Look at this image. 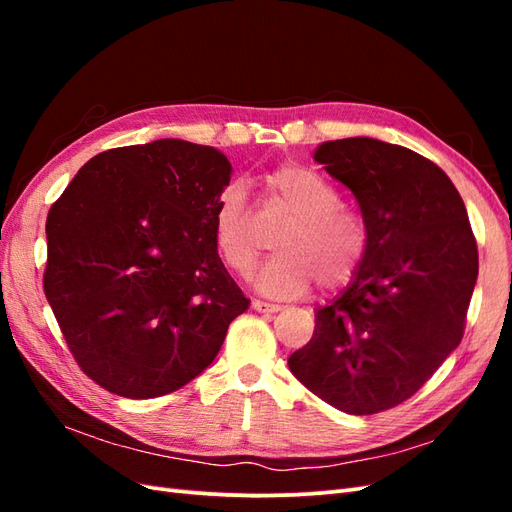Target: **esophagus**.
I'll use <instances>...</instances> for the list:
<instances>
[{"instance_id": "obj_1", "label": "esophagus", "mask_w": 512, "mask_h": 512, "mask_svg": "<svg viewBox=\"0 0 512 512\" xmlns=\"http://www.w3.org/2000/svg\"><path fill=\"white\" fill-rule=\"evenodd\" d=\"M252 307L256 309V312H260V314H277L280 312V305H275V303H267V301H252Z\"/></svg>"}]
</instances>
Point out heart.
Segmentation results:
<instances>
[{
    "instance_id": "b5f03b06",
    "label": "heart",
    "mask_w": 512,
    "mask_h": 512,
    "mask_svg": "<svg viewBox=\"0 0 512 512\" xmlns=\"http://www.w3.org/2000/svg\"><path fill=\"white\" fill-rule=\"evenodd\" d=\"M269 198L290 218L273 237L277 252L258 273V288L294 297L312 286L333 290L348 284L367 252V228L359 215L339 207V194L318 173L297 164L265 179ZM213 239L226 267L247 277L258 262L262 241L243 185L232 181L213 203Z\"/></svg>"
}]
</instances>
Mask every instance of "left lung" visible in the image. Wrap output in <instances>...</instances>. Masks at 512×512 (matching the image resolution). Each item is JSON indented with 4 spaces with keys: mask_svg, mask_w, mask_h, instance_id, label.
<instances>
[{
    "mask_svg": "<svg viewBox=\"0 0 512 512\" xmlns=\"http://www.w3.org/2000/svg\"><path fill=\"white\" fill-rule=\"evenodd\" d=\"M314 160L354 194L367 252L316 309L314 335L288 367L333 408L376 414L412 397L459 346L476 239L453 181L412 149L354 136L322 143Z\"/></svg>",
    "mask_w": 512,
    "mask_h": 512,
    "instance_id": "obj_1",
    "label": "left lung"
}]
</instances>
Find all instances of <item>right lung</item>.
Listing matches in <instances>:
<instances>
[{"instance_id": "add662e5", "label": "right lung", "mask_w": 512, "mask_h": 512, "mask_svg": "<svg viewBox=\"0 0 512 512\" xmlns=\"http://www.w3.org/2000/svg\"><path fill=\"white\" fill-rule=\"evenodd\" d=\"M230 175L222 151L160 138L98 153L51 207L44 294L102 389L130 399L181 389L250 307L213 239Z\"/></svg>"}]
</instances>
